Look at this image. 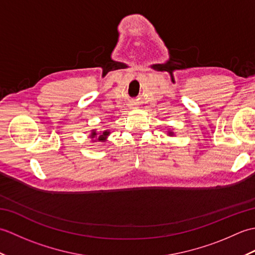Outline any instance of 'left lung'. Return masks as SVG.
Here are the masks:
<instances>
[{
	"mask_svg": "<svg viewBox=\"0 0 255 255\" xmlns=\"http://www.w3.org/2000/svg\"><path fill=\"white\" fill-rule=\"evenodd\" d=\"M169 136H174V132H173V131H169Z\"/></svg>",
	"mask_w": 255,
	"mask_h": 255,
	"instance_id": "obj_1",
	"label": "left lung"
}]
</instances>
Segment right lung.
I'll return each mask as SVG.
<instances>
[{
    "label": "right lung",
    "instance_id": "right-lung-1",
    "mask_svg": "<svg viewBox=\"0 0 255 255\" xmlns=\"http://www.w3.org/2000/svg\"><path fill=\"white\" fill-rule=\"evenodd\" d=\"M111 134V131L106 129V130H100L97 131L96 129H92V131L90 133V138L92 139L93 142H105L107 140V137Z\"/></svg>",
    "mask_w": 255,
    "mask_h": 255
}]
</instances>
